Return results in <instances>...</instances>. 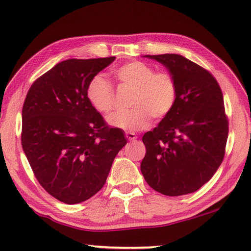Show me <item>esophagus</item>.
Masks as SVG:
<instances>
[{"instance_id":"34e87169","label":"esophagus","mask_w":251,"mask_h":251,"mask_svg":"<svg viewBox=\"0 0 251 251\" xmlns=\"http://www.w3.org/2000/svg\"><path fill=\"white\" fill-rule=\"evenodd\" d=\"M126 135V138L128 139V141H135L136 138H137V135H136L135 133H131V131H127V133L125 134Z\"/></svg>"}]
</instances>
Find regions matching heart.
Here are the masks:
<instances>
[{
    "mask_svg": "<svg viewBox=\"0 0 251 251\" xmlns=\"http://www.w3.org/2000/svg\"><path fill=\"white\" fill-rule=\"evenodd\" d=\"M113 74L122 86L133 88L130 106L133 108L108 116L110 126L128 131L146 128L151 117L163 120L171 114L177 100V84L166 71L155 72L141 61H134L117 67ZM86 97L100 113H109L114 107V90L103 75L96 74L86 87Z\"/></svg>",
    "mask_w": 251,
    "mask_h": 251,
    "instance_id": "1",
    "label": "heart"
}]
</instances>
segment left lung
Returning a JSON list of instances; mask_svg holds the SVG:
<instances>
[{
    "label": "left lung",
    "mask_w": 251,
    "mask_h": 251,
    "mask_svg": "<svg viewBox=\"0 0 251 251\" xmlns=\"http://www.w3.org/2000/svg\"><path fill=\"white\" fill-rule=\"evenodd\" d=\"M145 57L174 76L177 100L171 114L143 136L142 174L152 189L166 196L194 193L210 180L224 159L228 120L222 90L209 72L179 54Z\"/></svg>",
    "instance_id": "obj_1"
}]
</instances>
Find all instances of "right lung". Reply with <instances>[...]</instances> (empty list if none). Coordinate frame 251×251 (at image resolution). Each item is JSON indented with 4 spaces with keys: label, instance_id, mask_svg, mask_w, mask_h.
Segmentation results:
<instances>
[{
    "label": "right lung",
    "instance_id": "add662e5",
    "mask_svg": "<svg viewBox=\"0 0 251 251\" xmlns=\"http://www.w3.org/2000/svg\"><path fill=\"white\" fill-rule=\"evenodd\" d=\"M115 56L70 58L32 84L22 109V147L41 186L74 205L103 188L126 138L110 128L86 97V87Z\"/></svg>",
    "mask_w": 251,
    "mask_h": 251
}]
</instances>
